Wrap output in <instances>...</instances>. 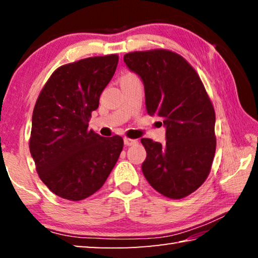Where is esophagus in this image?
I'll list each match as a JSON object with an SVG mask.
<instances>
[{"label":"esophagus","mask_w":258,"mask_h":258,"mask_svg":"<svg viewBox=\"0 0 258 258\" xmlns=\"http://www.w3.org/2000/svg\"><path fill=\"white\" fill-rule=\"evenodd\" d=\"M137 143H138V140H133V139L124 138V145H125V146L130 147V146H134V145H137Z\"/></svg>","instance_id":"1"}]
</instances>
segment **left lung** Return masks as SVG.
<instances>
[{
  "instance_id": "1",
  "label": "left lung",
  "mask_w": 258,
  "mask_h": 258,
  "mask_svg": "<svg viewBox=\"0 0 258 258\" xmlns=\"http://www.w3.org/2000/svg\"><path fill=\"white\" fill-rule=\"evenodd\" d=\"M124 62L143 83L148 113L166 128L164 145L141 139L143 175L165 197L184 198L206 180L215 156V111L203 82L172 51L131 52Z\"/></svg>"
}]
</instances>
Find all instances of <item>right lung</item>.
I'll use <instances>...</instances> for the list:
<instances>
[{"instance_id":"right-lung-1","label":"right lung","mask_w":258,"mask_h":258,"mask_svg":"<svg viewBox=\"0 0 258 258\" xmlns=\"http://www.w3.org/2000/svg\"><path fill=\"white\" fill-rule=\"evenodd\" d=\"M118 55L86 58L52 74L35 104L29 150L43 183L61 198L85 199L106 182L123 150L118 135L87 130Z\"/></svg>"}]
</instances>
